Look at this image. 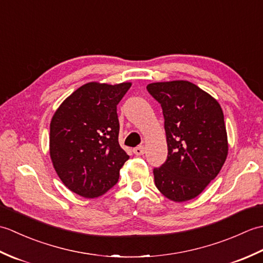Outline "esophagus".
I'll use <instances>...</instances> for the list:
<instances>
[{
  "instance_id": "1",
  "label": "esophagus",
  "mask_w": 263,
  "mask_h": 263,
  "mask_svg": "<svg viewBox=\"0 0 263 263\" xmlns=\"http://www.w3.org/2000/svg\"><path fill=\"white\" fill-rule=\"evenodd\" d=\"M133 153H135V155H137V156H141V155L144 154V147L139 146V147L133 149Z\"/></svg>"
}]
</instances>
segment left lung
<instances>
[{
    "mask_svg": "<svg viewBox=\"0 0 263 263\" xmlns=\"http://www.w3.org/2000/svg\"><path fill=\"white\" fill-rule=\"evenodd\" d=\"M150 95L163 108L168 156L154 170L156 187L174 202L192 200L220 172L228 155L219 103L186 80L153 82Z\"/></svg>",
    "mask_w": 263,
    "mask_h": 263,
    "instance_id": "1",
    "label": "left lung"
}]
</instances>
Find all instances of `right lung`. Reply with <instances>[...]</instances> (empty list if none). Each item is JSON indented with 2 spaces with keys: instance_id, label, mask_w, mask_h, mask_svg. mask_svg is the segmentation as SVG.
Wrapping results in <instances>:
<instances>
[{
  "instance_id": "1",
  "label": "right lung",
  "mask_w": 263,
  "mask_h": 263,
  "mask_svg": "<svg viewBox=\"0 0 263 263\" xmlns=\"http://www.w3.org/2000/svg\"><path fill=\"white\" fill-rule=\"evenodd\" d=\"M132 86L88 82L59 106L51 121L49 156L70 191L98 198L119 181L128 159L119 143L116 106Z\"/></svg>"
}]
</instances>
